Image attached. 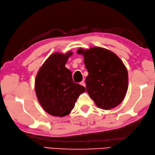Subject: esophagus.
<instances>
[{
    "instance_id": "1",
    "label": "esophagus",
    "mask_w": 155,
    "mask_h": 155,
    "mask_svg": "<svg viewBox=\"0 0 155 155\" xmlns=\"http://www.w3.org/2000/svg\"><path fill=\"white\" fill-rule=\"evenodd\" d=\"M80 85H82L83 87H86V84H85V83L83 81H81V82H80Z\"/></svg>"
}]
</instances>
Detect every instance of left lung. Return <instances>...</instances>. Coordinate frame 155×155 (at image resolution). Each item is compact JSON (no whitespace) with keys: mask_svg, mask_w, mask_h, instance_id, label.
Wrapping results in <instances>:
<instances>
[{"mask_svg":"<svg viewBox=\"0 0 155 155\" xmlns=\"http://www.w3.org/2000/svg\"><path fill=\"white\" fill-rule=\"evenodd\" d=\"M88 72L87 92L101 109L110 110L124 99L128 87V72L124 63L112 51L101 47L79 48Z\"/></svg>","mask_w":155,"mask_h":155,"instance_id":"left-lung-1","label":"left lung"}]
</instances>
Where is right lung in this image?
I'll list each match as a JSON object with an SVG mask.
<instances>
[{
  "label": "right lung",
  "instance_id": "1",
  "mask_svg": "<svg viewBox=\"0 0 155 155\" xmlns=\"http://www.w3.org/2000/svg\"><path fill=\"white\" fill-rule=\"evenodd\" d=\"M72 51L55 52L45 61L37 73L35 90L43 109L50 115L63 117L70 113L85 88L73 81L72 72L65 67Z\"/></svg>",
  "mask_w": 155,
  "mask_h": 155
}]
</instances>
